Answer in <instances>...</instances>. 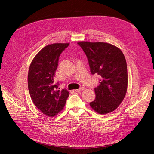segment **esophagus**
<instances>
[{
  "label": "esophagus",
  "instance_id": "1",
  "mask_svg": "<svg viewBox=\"0 0 154 154\" xmlns=\"http://www.w3.org/2000/svg\"><path fill=\"white\" fill-rule=\"evenodd\" d=\"M84 89H85V88L82 87H81V88H79V89H76V90H75V91H76V92H79V91H83Z\"/></svg>",
  "mask_w": 154,
  "mask_h": 154
}]
</instances>
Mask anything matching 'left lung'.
Returning <instances> with one entry per match:
<instances>
[{"label": "left lung", "mask_w": 154, "mask_h": 154, "mask_svg": "<svg viewBox=\"0 0 154 154\" xmlns=\"http://www.w3.org/2000/svg\"><path fill=\"white\" fill-rule=\"evenodd\" d=\"M87 57L92 75L101 76L100 85L94 88L95 99L90 107L100 114L116 110L123 100L128 87L125 57L120 49L105 42H79Z\"/></svg>", "instance_id": "left-lung-1"}]
</instances>
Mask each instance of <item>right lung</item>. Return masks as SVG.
<instances>
[{"label":"right lung","instance_id":"obj_1","mask_svg":"<svg viewBox=\"0 0 154 154\" xmlns=\"http://www.w3.org/2000/svg\"><path fill=\"white\" fill-rule=\"evenodd\" d=\"M69 45L56 43L45 46L29 66L28 86L30 97L35 106L49 117H54L63 109L69 95L66 89L59 90V83L54 80L60 55Z\"/></svg>","mask_w":154,"mask_h":154}]
</instances>
